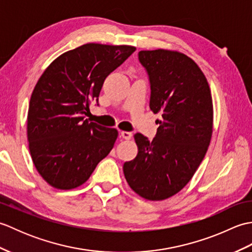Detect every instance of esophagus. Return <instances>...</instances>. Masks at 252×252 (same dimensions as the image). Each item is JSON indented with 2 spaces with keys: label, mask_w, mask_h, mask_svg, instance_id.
<instances>
[{
  "label": "esophagus",
  "mask_w": 252,
  "mask_h": 252,
  "mask_svg": "<svg viewBox=\"0 0 252 252\" xmlns=\"http://www.w3.org/2000/svg\"><path fill=\"white\" fill-rule=\"evenodd\" d=\"M120 135L122 136V138H125V140H130V138L132 137V133L126 132V131H121Z\"/></svg>",
  "instance_id": "1"
}]
</instances>
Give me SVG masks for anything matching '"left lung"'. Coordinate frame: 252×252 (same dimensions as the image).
I'll return each instance as SVG.
<instances>
[{"label":"left lung","instance_id":"obj_1","mask_svg":"<svg viewBox=\"0 0 252 252\" xmlns=\"http://www.w3.org/2000/svg\"><path fill=\"white\" fill-rule=\"evenodd\" d=\"M138 61L151 83L149 107L162 120L152 142L134 135L137 156L125 162L123 173L137 195L163 200L189 183L205 157L212 135V97L205 74L185 54L141 51Z\"/></svg>","mask_w":252,"mask_h":252}]
</instances>
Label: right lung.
Wrapping results in <instances>:
<instances>
[{
	"label": "right lung",
	"mask_w": 252,
	"mask_h": 252,
	"mask_svg": "<svg viewBox=\"0 0 252 252\" xmlns=\"http://www.w3.org/2000/svg\"><path fill=\"white\" fill-rule=\"evenodd\" d=\"M135 51L129 45L88 43L63 53L32 92L27 133L32 161L51 186L71 189L89 180L110 153L118 131L85 119L105 79Z\"/></svg>",
	"instance_id": "1"
}]
</instances>
